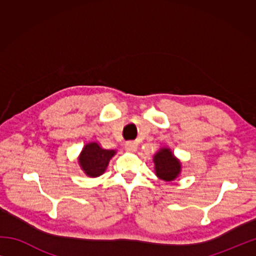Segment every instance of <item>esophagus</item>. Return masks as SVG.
I'll return each mask as SVG.
<instances>
[{
    "label": "esophagus",
    "instance_id": "1",
    "mask_svg": "<svg viewBox=\"0 0 256 256\" xmlns=\"http://www.w3.org/2000/svg\"><path fill=\"white\" fill-rule=\"evenodd\" d=\"M125 149L130 151V152H134V151H136L138 149V144L133 141H128L126 144H125Z\"/></svg>",
    "mask_w": 256,
    "mask_h": 256
}]
</instances>
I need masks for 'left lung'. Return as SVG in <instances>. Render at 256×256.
<instances>
[{
    "label": "left lung",
    "mask_w": 256,
    "mask_h": 256,
    "mask_svg": "<svg viewBox=\"0 0 256 256\" xmlns=\"http://www.w3.org/2000/svg\"><path fill=\"white\" fill-rule=\"evenodd\" d=\"M156 175L160 180L172 182L180 174L182 164L170 149L162 148L154 156Z\"/></svg>",
    "instance_id": "obj_1"
}]
</instances>
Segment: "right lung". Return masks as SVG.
<instances>
[{
  "mask_svg": "<svg viewBox=\"0 0 256 256\" xmlns=\"http://www.w3.org/2000/svg\"><path fill=\"white\" fill-rule=\"evenodd\" d=\"M115 154V150L102 149L97 142H90L84 146L79 156L80 167L89 177H98L105 172Z\"/></svg>",
  "mask_w": 256,
  "mask_h": 256,
  "instance_id": "1",
  "label": "right lung"
}]
</instances>
